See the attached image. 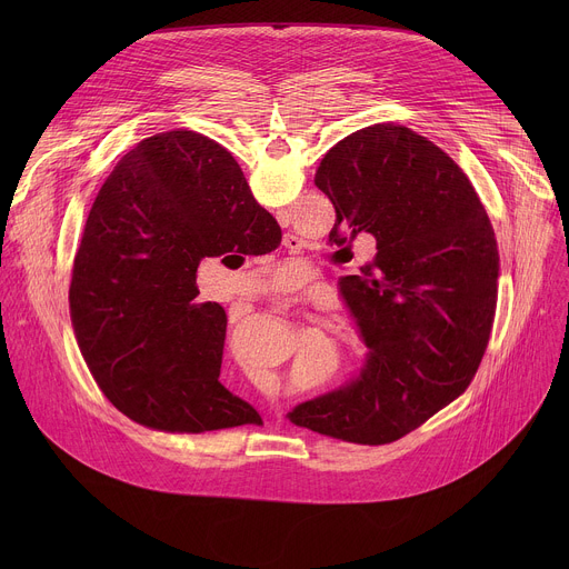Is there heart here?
<instances>
[{
	"label": "heart",
	"instance_id": "b5f03b06",
	"mask_svg": "<svg viewBox=\"0 0 569 569\" xmlns=\"http://www.w3.org/2000/svg\"><path fill=\"white\" fill-rule=\"evenodd\" d=\"M308 365H310V362H308Z\"/></svg>",
	"mask_w": 569,
	"mask_h": 569
}]
</instances>
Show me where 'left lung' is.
<instances>
[{"label":"left lung","mask_w":569,"mask_h":569,"mask_svg":"<svg viewBox=\"0 0 569 569\" xmlns=\"http://www.w3.org/2000/svg\"><path fill=\"white\" fill-rule=\"evenodd\" d=\"M315 184L336 207L331 242L376 238L373 261L340 279L367 358L288 419L351 443H391L455 400L481 362L498 299L496 233L466 173L405 126L351 132L323 154Z\"/></svg>","instance_id":"1"}]
</instances>
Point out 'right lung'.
Returning a JSON list of instances; mask_svg holds the SVG:
<instances>
[{
  "mask_svg": "<svg viewBox=\"0 0 569 569\" xmlns=\"http://www.w3.org/2000/svg\"><path fill=\"white\" fill-rule=\"evenodd\" d=\"M281 242L238 161L191 130L143 139L101 187L73 259V333L128 419L167 432L261 423L220 382L224 308L200 301L202 259Z\"/></svg>",
  "mask_w": 569,
  "mask_h": 569,
  "instance_id": "1",
  "label": "right lung"
}]
</instances>
